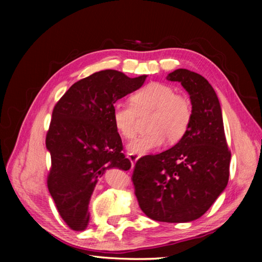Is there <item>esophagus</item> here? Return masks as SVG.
I'll list each match as a JSON object with an SVG mask.
<instances>
[{"instance_id":"esophagus-1","label":"esophagus","mask_w":262,"mask_h":262,"mask_svg":"<svg viewBox=\"0 0 262 262\" xmlns=\"http://www.w3.org/2000/svg\"><path fill=\"white\" fill-rule=\"evenodd\" d=\"M128 158H129L132 165L134 166V164L137 162V159H139V156H136L135 154H129V155H128Z\"/></svg>"}]
</instances>
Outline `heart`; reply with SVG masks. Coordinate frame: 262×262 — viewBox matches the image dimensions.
<instances>
[{
    "label": "heart",
    "instance_id": "heart-1",
    "mask_svg": "<svg viewBox=\"0 0 262 262\" xmlns=\"http://www.w3.org/2000/svg\"><path fill=\"white\" fill-rule=\"evenodd\" d=\"M132 103H117L113 107V122L126 139L137 133V113L154 111L148 134L132 141L128 149L134 154H147L161 148L168 141L174 143L183 139L192 120V105L184 96L177 95L173 88L164 83L151 82L132 96Z\"/></svg>",
    "mask_w": 262,
    "mask_h": 262
}]
</instances>
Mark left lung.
<instances>
[{
  "label": "left lung",
  "mask_w": 262,
  "mask_h": 262,
  "mask_svg": "<svg viewBox=\"0 0 262 262\" xmlns=\"http://www.w3.org/2000/svg\"><path fill=\"white\" fill-rule=\"evenodd\" d=\"M167 81L180 82L192 103V120L174 147L136 162L133 184L139 206L151 220L184 223L201 217L228 185L231 154L219 98L207 79L177 69Z\"/></svg>",
  "instance_id": "8db88e82"
}]
</instances>
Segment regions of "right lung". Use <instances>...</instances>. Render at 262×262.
<instances>
[{"mask_svg":"<svg viewBox=\"0 0 262 262\" xmlns=\"http://www.w3.org/2000/svg\"><path fill=\"white\" fill-rule=\"evenodd\" d=\"M145 78L101 70L73 84L54 106L46 135L52 159L47 186L62 220L75 231L88 227L99 177L108 168L132 166L112 113L115 101L140 89Z\"/></svg>","mask_w":262,"mask_h":262,"instance_id":"obj_1","label":"right lung"}]
</instances>
